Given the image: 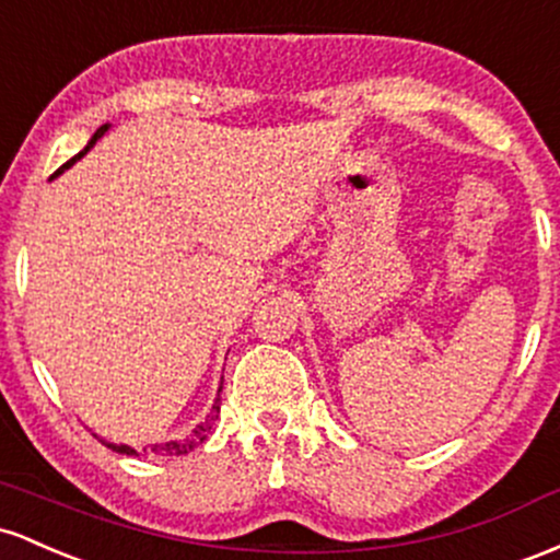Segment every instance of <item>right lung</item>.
Wrapping results in <instances>:
<instances>
[{"label": "right lung", "instance_id": "right-lung-1", "mask_svg": "<svg viewBox=\"0 0 560 560\" xmlns=\"http://www.w3.org/2000/svg\"><path fill=\"white\" fill-rule=\"evenodd\" d=\"M105 129H108V124H105V127H100L97 131H94V137H92V140H90V144H86V148L84 150H81V153L77 155V159H71V161H68V163H62V166L58 168V172H55V177H58V174L60 172H66V168L68 166H71V163H77L79 159H81V155H84L86 153V150H90L92 148V144L94 142H97L100 140V137H103V131ZM213 410H217L219 412V405H213ZM211 429V418L209 420H206V423H200L198 425V429L196 431H192V436L190 439H182V442H166V444H153V447H150V452H155V455H185V452H190L192 447H198V444L200 442H203V439H206V431H209ZM100 442H103V439H100ZM105 444V447H110V450H116V452H124V455H137V450H131V447H127V444H121V447H118V444H110V442H103Z\"/></svg>", "mask_w": 560, "mask_h": 560}]
</instances>
